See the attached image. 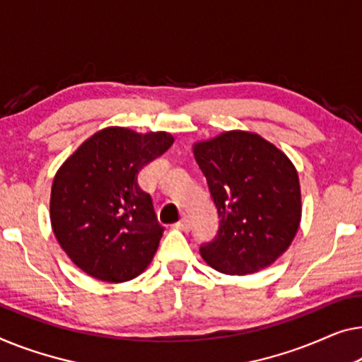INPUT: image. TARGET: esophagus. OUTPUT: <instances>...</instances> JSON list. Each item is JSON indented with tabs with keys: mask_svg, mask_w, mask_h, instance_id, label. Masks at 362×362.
<instances>
[{
	"mask_svg": "<svg viewBox=\"0 0 362 362\" xmlns=\"http://www.w3.org/2000/svg\"><path fill=\"white\" fill-rule=\"evenodd\" d=\"M175 228L185 230V233H188V230L192 229V221H190V218H188V216H183V218L179 221V223L175 224Z\"/></svg>",
	"mask_w": 362,
	"mask_h": 362,
	"instance_id": "1",
	"label": "esophagus"
}]
</instances>
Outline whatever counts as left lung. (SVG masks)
Returning a JSON list of instances; mask_svg holds the SVG:
<instances>
[{
    "label": "left lung",
    "instance_id": "left-lung-1",
    "mask_svg": "<svg viewBox=\"0 0 362 362\" xmlns=\"http://www.w3.org/2000/svg\"><path fill=\"white\" fill-rule=\"evenodd\" d=\"M218 208L219 229L199 247L203 260L226 274H250L288 250L300 224L299 175L288 156L260 134L221 133L193 144Z\"/></svg>",
    "mask_w": 362,
    "mask_h": 362
}]
</instances>
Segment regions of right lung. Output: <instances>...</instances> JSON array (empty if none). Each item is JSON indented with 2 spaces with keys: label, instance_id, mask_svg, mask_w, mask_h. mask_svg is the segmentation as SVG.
I'll return each instance as SVG.
<instances>
[{
  "label": "right lung",
  "instance_id": "1",
  "mask_svg": "<svg viewBox=\"0 0 362 362\" xmlns=\"http://www.w3.org/2000/svg\"><path fill=\"white\" fill-rule=\"evenodd\" d=\"M172 143L165 132L109 127L86 139L58 169L50 197L53 234L89 276L129 281L153 260L164 228L138 174Z\"/></svg>",
  "mask_w": 362,
  "mask_h": 362
}]
</instances>
